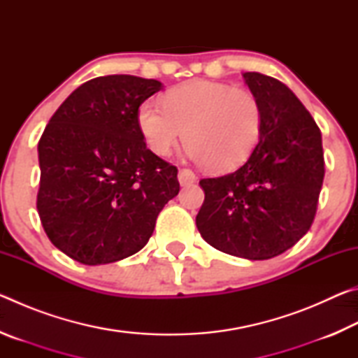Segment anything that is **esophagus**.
<instances>
[{
	"mask_svg": "<svg viewBox=\"0 0 358 358\" xmlns=\"http://www.w3.org/2000/svg\"><path fill=\"white\" fill-rule=\"evenodd\" d=\"M196 180H197L196 173H194L192 171H189V169H180V172H178V181H180L181 186L191 185V183H194V181H196Z\"/></svg>",
	"mask_w": 358,
	"mask_h": 358,
	"instance_id": "obj_1",
	"label": "esophagus"
}]
</instances>
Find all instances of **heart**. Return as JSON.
<instances>
[{
	"label": "heart",
	"instance_id": "1",
	"mask_svg": "<svg viewBox=\"0 0 358 358\" xmlns=\"http://www.w3.org/2000/svg\"><path fill=\"white\" fill-rule=\"evenodd\" d=\"M137 120L155 155H172L185 132L191 159L210 171L226 172L243 164L256 148L264 107L250 90L196 78L167 92L162 106L145 101Z\"/></svg>",
	"mask_w": 358,
	"mask_h": 358
}]
</instances>
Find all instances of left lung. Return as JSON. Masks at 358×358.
<instances>
[{"instance_id":"obj_1","label":"left lung","mask_w":358,"mask_h":358,"mask_svg":"<svg viewBox=\"0 0 358 358\" xmlns=\"http://www.w3.org/2000/svg\"><path fill=\"white\" fill-rule=\"evenodd\" d=\"M243 78L262 102V136L237 171L201 180L205 201L196 224L216 250L265 260L287 251L311 227L325 173L322 136L282 82L259 72Z\"/></svg>"}]
</instances>
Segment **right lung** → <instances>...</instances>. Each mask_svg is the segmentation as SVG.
<instances>
[{
  "label": "right lung",
  "instance_id": "add662e5",
  "mask_svg": "<svg viewBox=\"0 0 358 358\" xmlns=\"http://www.w3.org/2000/svg\"><path fill=\"white\" fill-rule=\"evenodd\" d=\"M153 78L96 77L69 94L38 145V213L48 240L85 265L129 257L148 243L177 196V167L147 148L138 107Z\"/></svg>",
  "mask_w": 358,
  "mask_h": 358
}]
</instances>
